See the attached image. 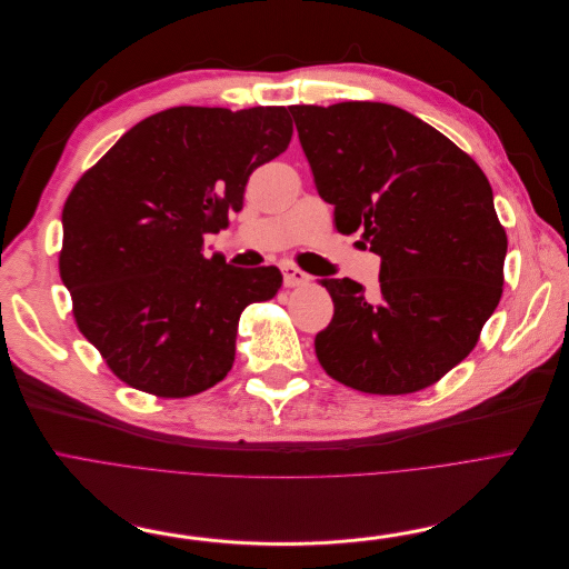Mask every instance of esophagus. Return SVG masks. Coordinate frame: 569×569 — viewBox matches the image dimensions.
<instances>
[{
	"mask_svg": "<svg viewBox=\"0 0 569 569\" xmlns=\"http://www.w3.org/2000/svg\"><path fill=\"white\" fill-rule=\"evenodd\" d=\"M282 280H284V287H301V284H308V273H303L301 268H296L291 263H284L282 266Z\"/></svg>",
	"mask_w": 569,
	"mask_h": 569,
	"instance_id": "1",
	"label": "esophagus"
}]
</instances>
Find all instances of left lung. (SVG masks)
I'll use <instances>...</instances> for the list:
<instances>
[{"mask_svg":"<svg viewBox=\"0 0 569 569\" xmlns=\"http://www.w3.org/2000/svg\"><path fill=\"white\" fill-rule=\"evenodd\" d=\"M319 197L380 263V299L323 280L333 319L315 338L321 368L366 393L438 382L477 345L502 296L507 236L483 171L398 106H289Z\"/></svg>","mask_w":569,"mask_h":569,"instance_id":"8db88e82","label":"left lung"}]
</instances>
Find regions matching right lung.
<instances>
[{
	"mask_svg": "<svg viewBox=\"0 0 569 569\" xmlns=\"http://www.w3.org/2000/svg\"><path fill=\"white\" fill-rule=\"evenodd\" d=\"M284 106H178L133 124L76 182L60 276L73 317L122 382L161 398L224 380L240 312L273 299L276 266L203 257V236L242 208L254 169L291 141Z\"/></svg>",
	"mask_w": 569,
	"mask_h": 569,
	"instance_id": "right-lung-1",
	"label": "right lung"
}]
</instances>
